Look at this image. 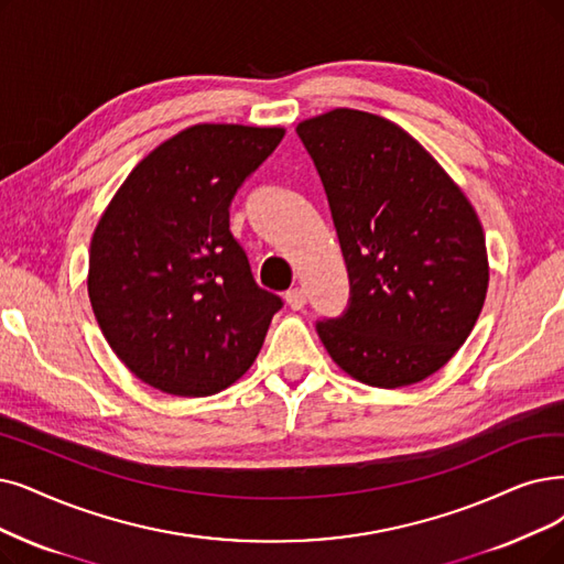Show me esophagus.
Returning a JSON list of instances; mask_svg holds the SVG:
<instances>
[{
	"label": "esophagus",
	"instance_id": "34e87169",
	"mask_svg": "<svg viewBox=\"0 0 564 564\" xmlns=\"http://www.w3.org/2000/svg\"><path fill=\"white\" fill-rule=\"evenodd\" d=\"M284 299H286V303H289V307H291V310H301V307L307 303V294H305V289H303V286L289 289L286 294H284Z\"/></svg>",
	"mask_w": 564,
	"mask_h": 564
}]
</instances>
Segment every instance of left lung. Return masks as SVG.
Wrapping results in <instances>:
<instances>
[{"instance_id":"8db88e82","label":"left lung","mask_w":564,"mask_h":564,"mask_svg":"<svg viewBox=\"0 0 564 564\" xmlns=\"http://www.w3.org/2000/svg\"><path fill=\"white\" fill-rule=\"evenodd\" d=\"M324 183L349 305L317 322L330 358L368 387L423 381L475 328L488 289L481 221L398 124L335 108L296 127Z\"/></svg>"}]
</instances>
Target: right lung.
<instances>
[{
	"mask_svg": "<svg viewBox=\"0 0 564 564\" xmlns=\"http://www.w3.org/2000/svg\"><path fill=\"white\" fill-rule=\"evenodd\" d=\"M282 139V127L194 124L154 148L101 215L89 303L145 384L213 395L254 364L282 299L254 282L229 208Z\"/></svg>",
	"mask_w": 564,
	"mask_h": 564,
	"instance_id": "obj_1",
	"label": "right lung"
}]
</instances>
